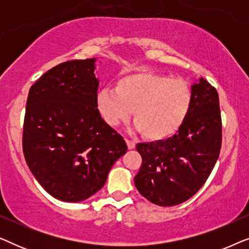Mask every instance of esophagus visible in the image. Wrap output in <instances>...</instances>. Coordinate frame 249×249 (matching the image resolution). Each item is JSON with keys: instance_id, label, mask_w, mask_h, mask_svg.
<instances>
[{"instance_id": "obj_1", "label": "esophagus", "mask_w": 249, "mask_h": 249, "mask_svg": "<svg viewBox=\"0 0 249 249\" xmlns=\"http://www.w3.org/2000/svg\"><path fill=\"white\" fill-rule=\"evenodd\" d=\"M125 142H127V146L129 149H134L136 147V144L132 141H129V139H125Z\"/></svg>"}]
</instances>
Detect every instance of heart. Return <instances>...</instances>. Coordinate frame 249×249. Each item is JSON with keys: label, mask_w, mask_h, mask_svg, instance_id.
Returning <instances> with one entry per match:
<instances>
[{"label": "heart", "mask_w": 249, "mask_h": 249, "mask_svg": "<svg viewBox=\"0 0 249 249\" xmlns=\"http://www.w3.org/2000/svg\"><path fill=\"white\" fill-rule=\"evenodd\" d=\"M192 105L190 88L183 80L152 71H137L118 79L115 89L104 87L97 107L104 121L115 127L134 119V128L148 141H164L181 128Z\"/></svg>", "instance_id": "obj_1"}]
</instances>
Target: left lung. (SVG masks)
<instances>
[{
    "mask_svg": "<svg viewBox=\"0 0 249 249\" xmlns=\"http://www.w3.org/2000/svg\"><path fill=\"white\" fill-rule=\"evenodd\" d=\"M190 93L188 115L176 135L136 146L142 163L135 186L155 205L175 206L189 199L205 183L219 159L222 128L216 89L199 78Z\"/></svg>",
    "mask_w": 249,
    "mask_h": 249,
    "instance_id": "8db88e82",
    "label": "left lung"
}]
</instances>
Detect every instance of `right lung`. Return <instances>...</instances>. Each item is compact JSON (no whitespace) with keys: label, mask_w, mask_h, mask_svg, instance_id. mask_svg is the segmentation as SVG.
Listing matches in <instances>:
<instances>
[{"label":"right lung","mask_w":249,"mask_h":249,"mask_svg":"<svg viewBox=\"0 0 249 249\" xmlns=\"http://www.w3.org/2000/svg\"><path fill=\"white\" fill-rule=\"evenodd\" d=\"M97 59L52 68L29 89L22 148L39 185L62 202L89 198L127 152L124 137L97 108Z\"/></svg>","instance_id":"1"}]
</instances>
